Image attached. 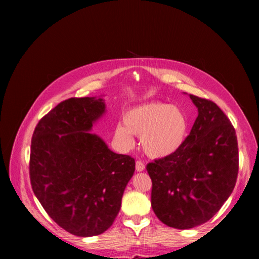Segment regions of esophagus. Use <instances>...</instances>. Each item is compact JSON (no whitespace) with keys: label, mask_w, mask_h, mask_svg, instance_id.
I'll list each match as a JSON object with an SVG mask.
<instances>
[{"label":"esophagus","mask_w":259,"mask_h":259,"mask_svg":"<svg viewBox=\"0 0 259 259\" xmlns=\"http://www.w3.org/2000/svg\"><path fill=\"white\" fill-rule=\"evenodd\" d=\"M145 168H146V166H145V163L142 162V161H137L136 162V170H137V171H139V172L144 171Z\"/></svg>","instance_id":"34e87169"}]
</instances>
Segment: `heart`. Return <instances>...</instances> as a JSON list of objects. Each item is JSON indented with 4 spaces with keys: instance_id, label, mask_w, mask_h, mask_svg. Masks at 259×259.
Returning a JSON list of instances; mask_svg holds the SVG:
<instances>
[{
    "instance_id": "1",
    "label": "heart",
    "mask_w": 259,
    "mask_h": 259,
    "mask_svg": "<svg viewBox=\"0 0 259 259\" xmlns=\"http://www.w3.org/2000/svg\"><path fill=\"white\" fill-rule=\"evenodd\" d=\"M189 130V119L181 108L160 101L139 104L122 114V123L114 126L113 137L122 150L135 146L140 137L145 153L153 159L174 155L185 144Z\"/></svg>"
}]
</instances>
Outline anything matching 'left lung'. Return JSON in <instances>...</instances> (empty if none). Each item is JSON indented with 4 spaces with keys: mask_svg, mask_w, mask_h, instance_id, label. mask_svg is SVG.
I'll return each mask as SVG.
<instances>
[{
    "mask_svg": "<svg viewBox=\"0 0 259 259\" xmlns=\"http://www.w3.org/2000/svg\"><path fill=\"white\" fill-rule=\"evenodd\" d=\"M198 117L180 149L148 163L151 206L169 227L205 224L232 195L238 175V145L233 124L212 101L189 95Z\"/></svg>",
    "mask_w": 259,
    "mask_h": 259,
    "instance_id": "obj_1",
    "label": "left lung"
}]
</instances>
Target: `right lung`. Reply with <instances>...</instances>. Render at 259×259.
<instances>
[{"label": "right lung", "instance_id": "right-lung-1", "mask_svg": "<svg viewBox=\"0 0 259 259\" xmlns=\"http://www.w3.org/2000/svg\"><path fill=\"white\" fill-rule=\"evenodd\" d=\"M106 112L103 96L71 98L43 117L32 137L33 192L60 227L79 237L111 226L135 172L134 158L91 133Z\"/></svg>", "mask_w": 259, "mask_h": 259}]
</instances>
